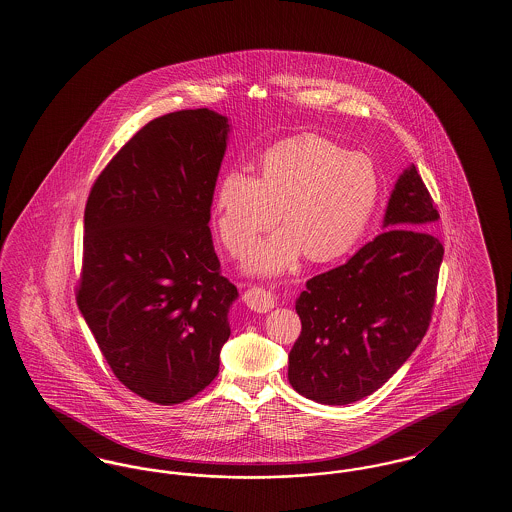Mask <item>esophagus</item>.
Segmentation results:
<instances>
[{
	"mask_svg": "<svg viewBox=\"0 0 512 512\" xmlns=\"http://www.w3.org/2000/svg\"><path fill=\"white\" fill-rule=\"evenodd\" d=\"M243 301L245 305L254 310V312H269L271 308L275 307V299L269 292H265L263 288L258 286H252L249 288L245 295H243Z\"/></svg>",
	"mask_w": 512,
	"mask_h": 512,
	"instance_id": "34e87169",
	"label": "esophagus"
}]
</instances>
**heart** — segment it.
<instances>
[{
	"label": "heart",
	"mask_w": 512,
	"mask_h": 512,
	"mask_svg": "<svg viewBox=\"0 0 512 512\" xmlns=\"http://www.w3.org/2000/svg\"><path fill=\"white\" fill-rule=\"evenodd\" d=\"M378 202V176L363 155L316 134H303L267 149L260 177L228 170L215 192L220 241L234 256L254 237L284 224L250 250V273L277 275L301 256L314 263L348 254L365 234Z\"/></svg>",
	"instance_id": "heart-1"
}]
</instances>
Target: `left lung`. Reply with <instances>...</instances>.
<instances>
[{
	"mask_svg": "<svg viewBox=\"0 0 512 512\" xmlns=\"http://www.w3.org/2000/svg\"><path fill=\"white\" fill-rule=\"evenodd\" d=\"M439 213L411 164L391 192L383 228L348 262L310 278L295 301L301 335L288 380L299 395L344 406L378 391L421 344L432 320L443 245Z\"/></svg>",
	"mask_w": 512,
	"mask_h": 512,
	"instance_id": "obj_1",
	"label": "left lung"
}]
</instances>
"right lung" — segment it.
<instances>
[{"instance_id": "add662e5", "label": "right lung", "mask_w": 512, "mask_h": 512, "mask_svg": "<svg viewBox=\"0 0 512 512\" xmlns=\"http://www.w3.org/2000/svg\"><path fill=\"white\" fill-rule=\"evenodd\" d=\"M228 132L207 108L149 121L86 204L76 303L117 380L161 406L204 391L230 338L237 288L209 230Z\"/></svg>"}]
</instances>
